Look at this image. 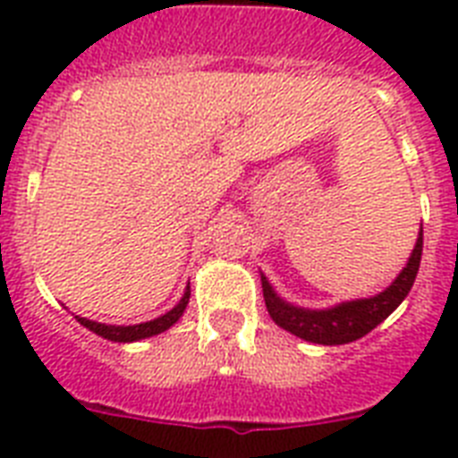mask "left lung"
<instances>
[{"instance_id": "1", "label": "left lung", "mask_w": 458, "mask_h": 458, "mask_svg": "<svg viewBox=\"0 0 458 458\" xmlns=\"http://www.w3.org/2000/svg\"><path fill=\"white\" fill-rule=\"evenodd\" d=\"M420 254H423V228H420L411 257L390 287H385L376 297L342 301L333 309H301V306L280 300L271 283L261 273L266 309L283 330L297 335L301 340L316 342V344H347V342L369 335L404 301V297L413 287L416 273H419Z\"/></svg>"}]
</instances>
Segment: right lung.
Masks as SVG:
<instances>
[{
  "label": "right lung",
  "mask_w": 458,
  "mask_h": 458,
  "mask_svg": "<svg viewBox=\"0 0 458 458\" xmlns=\"http://www.w3.org/2000/svg\"><path fill=\"white\" fill-rule=\"evenodd\" d=\"M187 301H190V285H187L185 294H182V300L173 306L171 311L164 313V316H158V318H154V320H147V323H138V326H106V323H97V320L81 318V316H75V318L81 320V326H85L88 330H92V333H97L99 337H104V340L138 342V340H145V337H152V335H158V333H164V330H168V327H171L173 323L180 318V316H182Z\"/></svg>",
  "instance_id": "right-lung-1"
}]
</instances>
